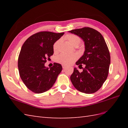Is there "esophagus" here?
<instances>
[{
  "mask_svg": "<svg viewBox=\"0 0 128 128\" xmlns=\"http://www.w3.org/2000/svg\"><path fill=\"white\" fill-rule=\"evenodd\" d=\"M66 65H65V64H62V68L63 69H65L66 68Z\"/></svg>",
  "mask_w": 128,
  "mask_h": 128,
  "instance_id": "obj_1",
  "label": "esophagus"
}]
</instances>
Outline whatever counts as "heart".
Listing matches in <instances>:
<instances>
[{
	"mask_svg": "<svg viewBox=\"0 0 128 128\" xmlns=\"http://www.w3.org/2000/svg\"><path fill=\"white\" fill-rule=\"evenodd\" d=\"M66 38L68 40L70 44L72 46H78L81 42V39L79 37L75 34H68L66 36ZM60 40H59L54 43L53 45V50L54 52H56L58 50L59 43ZM78 58V56L76 54H68L62 53L60 54L56 57V60L60 63L66 65H69L72 64Z\"/></svg>",
	"mask_w": 128,
	"mask_h": 128,
	"instance_id": "1",
	"label": "heart"
}]
</instances>
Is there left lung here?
<instances>
[{"label":"left lung","instance_id":"left-lung-1","mask_svg":"<svg viewBox=\"0 0 128 128\" xmlns=\"http://www.w3.org/2000/svg\"><path fill=\"white\" fill-rule=\"evenodd\" d=\"M83 40L85 51L76 62L77 66L85 64L80 72L75 68L70 76L72 85L78 91L85 94L97 91L106 80L109 72L110 57L104 38L99 32L90 28L69 31Z\"/></svg>","mask_w":128,"mask_h":128}]
</instances>
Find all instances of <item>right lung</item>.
Listing matches in <instances>:
<instances>
[{
	"label": "right lung",
	"instance_id": "add662e5",
	"mask_svg": "<svg viewBox=\"0 0 128 128\" xmlns=\"http://www.w3.org/2000/svg\"><path fill=\"white\" fill-rule=\"evenodd\" d=\"M64 34L52 32L35 34L24 42L18 59L20 78L30 90L41 94L50 90L62 70L61 64L54 62L51 68L45 66L47 58L54 53L53 45Z\"/></svg>",
	"mask_w": 128,
	"mask_h": 128
}]
</instances>
